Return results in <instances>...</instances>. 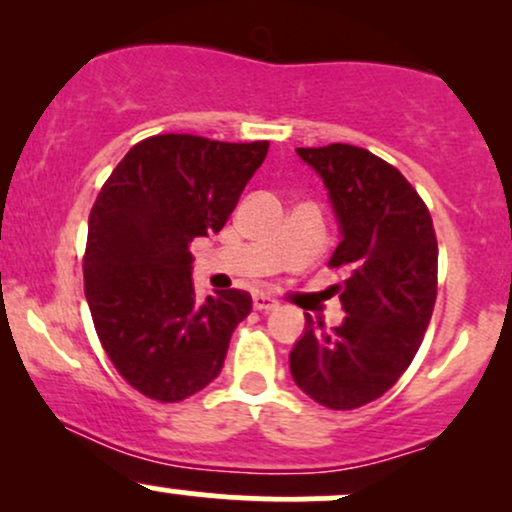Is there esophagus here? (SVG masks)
Masks as SVG:
<instances>
[{
    "label": "esophagus",
    "mask_w": 512,
    "mask_h": 512,
    "mask_svg": "<svg viewBox=\"0 0 512 512\" xmlns=\"http://www.w3.org/2000/svg\"><path fill=\"white\" fill-rule=\"evenodd\" d=\"M252 305H255V310H262V313L279 308V303H276L272 296H267V293H255V296H252Z\"/></svg>",
    "instance_id": "34e87169"
}]
</instances>
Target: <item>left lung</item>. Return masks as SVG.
Masks as SVG:
<instances>
[{
    "label": "left lung",
    "instance_id": "left-lung-1",
    "mask_svg": "<svg viewBox=\"0 0 512 512\" xmlns=\"http://www.w3.org/2000/svg\"><path fill=\"white\" fill-rule=\"evenodd\" d=\"M320 173L342 223L332 269L344 322L305 334L289 363L296 385L327 409L383 397L419 351L438 293V240L419 192L395 166L361 146L296 149Z\"/></svg>",
    "mask_w": 512,
    "mask_h": 512
}]
</instances>
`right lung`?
<instances>
[{
  "label": "right lung",
  "instance_id": "1",
  "mask_svg": "<svg viewBox=\"0 0 512 512\" xmlns=\"http://www.w3.org/2000/svg\"><path fill=\"white\" fill-rule=\"evenodd\" d=\"M269 142L156 134L127 151L98 192L84 252L93 327L117 373L144 397L182 402L221 373L248 291L199 303L190 243L219 233Z\"/></svg>",
  "mask_w": 512,
  "mask_h": 512
}]
</instances>
